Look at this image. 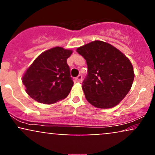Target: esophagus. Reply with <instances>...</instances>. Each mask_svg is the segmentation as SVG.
I'll list each match as a JSON object with an SVG mask.
<instances>
[{"mask_svg": "<svg viewBox=\"0 0 155 155\" xmlns=\"http://www.w3.org/2000/svg\"><path fill=\"white\" fill-rule=\"evenodd\" d=\"M75 81L76 82H81V81H82V76H81V74H79V75L75 79Z\"/></svg>", "mask_w": 155, "mask_h": 155, "instance_id": "34e87169", "label": "esophagus"}]
</instances>
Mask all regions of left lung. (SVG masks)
Returning a JSON list of instances; mask_svg holds the SVG:
<instances>
[{
  "label": "left lung",
  "mask_w": 155,
  "mask_h": 155,
  "mask_svg": "<svg viewBox=\"0 0 155 155\" xmlns=\"http://www.w3.org/2000/svg\"><path fill=\"white\" fill-rule=\"evenodd\" d=\"M76 51L86 60L87 74L82 83L86 99L95 107L109 108L127 95L134 79L128 58L111 44L94 41Z\"/></svg>",
  "instance_id": "left-lung-1"
}]
</instances>
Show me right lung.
<instances>
[{
    "label": "right lung",
    "instance_id": "right-lung-1",
    "mask_svg": "<svg viewBox=\"0 0 155 155\" xmlns=\"http://www.w3.org/2000/svg\"><path fill=\"white\" fill-rule=\"evenodd\" d=\"M71 54V50L57 47L39 55L22 77L30 97L41 104H51L68 95L74 84L67 64Z\"/></svg>",
    "mask_w": 155,
    "mask_h": 155
}]
</instances>
